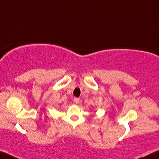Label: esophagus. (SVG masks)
<instances>
[{"label": "esophagus", "instance_id": "34e87169", "mask_svg": "<svg viewBox=\"0 0 159 159\" xmlns=\"http://www.w3.org/2000/svg\"><path fill=\"white\" fill-rule=\"evenodd\" d=\"M74 102H75V103H80V98H74Z\"/></svg>", "mask_w": 159, "mask_h": 159}]
</instances>
